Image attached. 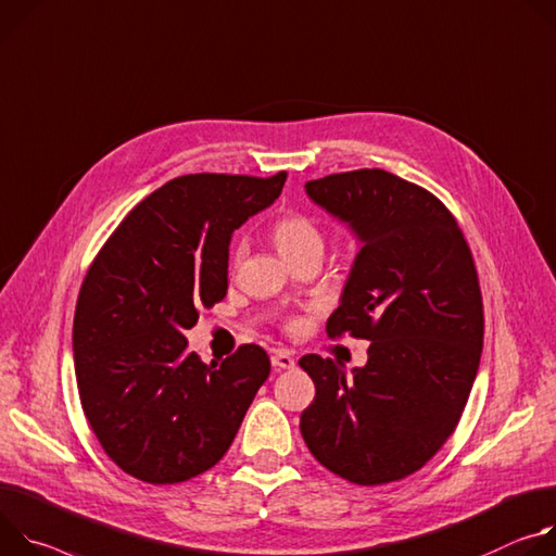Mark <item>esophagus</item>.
I'll list each match as a JSON object with an SVG mask.
<instances>
[{
    "mask_svg": "<svg viewBox=\"0 0 556 556\" xmlns=\"http://www.w3.org/2000/svg\"><path fill=\"white\" fill-rule=\"evenodd\" d=\"M271 366L276 368V371H285V368H293V366H295L293 353H291V351H285V349L274 351V353H271Z\"/></svg>",
    "mask_w": 556,
    "mask_h": 556,
    "instance_id": "34e87169",
    "label": "esophagus"
}]
</instances>
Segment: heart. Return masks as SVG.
I'll return each instance as SVG.
<instances>
[{"label": "heart", "instance_id": "1", "mask_svg": "<svg viewBox=\"0 0 556 556\" xmlns=\"http://www.w3.org/2000/svg\"><path fill=\"white\" fill-rule=\"evenodd\" d=\"M274 240L278 252L287 258L298 256L302 252L309 250H323V233L316 227L312 218H306L302 214H289L282 216L274 225Z\"/></svg>", "mask_w": 556, "mask_h": 556}]
</instances>
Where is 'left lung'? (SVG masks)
<instances>
[{"label":"left lung","mask_w":556,"mask_h":556,"mask_svg":"<svg viewBox=\"0 0 556 556\" xmlns=\"http://www.w3.org/2000/svg\"><path fill=\"white\" fill-rule=\"evenodd\" d=\"M304 192L359 242L327 333L371 346L351 376L329 357L300 359L316 384L300 433L342 479H404L453 435L477 378L483 304L468 242L442 201L384 169L331 174Z\"/></svg>","instance_id":"8db88e82"}]
</instances>
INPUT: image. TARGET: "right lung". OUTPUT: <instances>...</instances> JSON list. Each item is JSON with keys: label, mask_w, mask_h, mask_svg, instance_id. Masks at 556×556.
Returning <instances> with one entry per match:
<instances>
[{"label": "right lung", "mask_w": 556, "mask_h": 556, "mask_svg": "<svg viewBox=\"0 0 556 556\" xmlns=\"http://www.w3.org/2000/svg\"><path fill=\"white\" fill-rule=\"evenodd\" d=\"M285 180L178 176L123 218L90 265L73 325L77 387L97 440L128 475L159 485L210 470L269 378L261 346L205 364L185 331L227 295L233 229Z\"/></svg>", "instance_id": "right-lung-1"}]
</instances>
